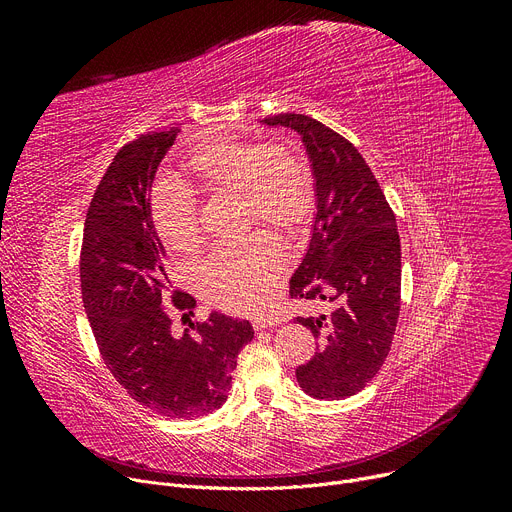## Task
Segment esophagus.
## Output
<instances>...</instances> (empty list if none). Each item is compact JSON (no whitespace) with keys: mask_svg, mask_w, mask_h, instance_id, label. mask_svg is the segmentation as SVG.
<instances>
[{"mask_svg":"<svg viewBox=\"0 0 512 512\" xmlns=\"http://www.w3.org/2000/svg\"><path fill=\"white\" fill-rule=\"evenodd\" d=\"M274 326H278V319H274V317H257V319L253 321V328H255L257 332L267 330V328H274Z\"/></svg>","mask_w":512,"mask_h":512,"instance_id":"1","label":"esophagus"}]
</instances>
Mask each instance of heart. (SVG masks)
I'll list each match as a JSON object with an SVG mask.
<instances>
[{"instance_id": "b5f03b06", "label": "heart", "mask_w": 512, "mask_h": 512, "mask_svg": "<svg viewBox=\"0 0 512 512\" xmlns=\"http://www.w3.org/2000/svg\"><path fill=\"white\" fill-rule=\"evenodd\" d=\"M184 170L193 188L205 195H238L245 226L255 222L294 230L307 222L313 207V182L305 159L286 145L220 141L197 147ZM151 220L174 253L201 247L199 203L186 186H157L151 193ZM286 255L270 232H253L234 245L215 249L199 265V290L211 305L251 313L259 309Z\"/></svg>"}]
</instances>
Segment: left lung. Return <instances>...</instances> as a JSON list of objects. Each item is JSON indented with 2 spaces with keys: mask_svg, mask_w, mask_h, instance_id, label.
<instances>
[{
  "mask_svg": "<svg viewBox=\"0 0 512 512\" xmlns=\"http://www.w3.org/2000/svg\"><path fill=\"white\" fill-rule=\"evenodd\" d=\"M261 122L299 132L315 180L313 232L290 278V299L334 303L330 313L297 317L319 338L311 361L297 367V382L317 400L348 398L382 369L396 332V218L363 155L338 132L303 114Z\"/></svg>",
  "mask_w": 512,
  "mask_h": 512,
  "instance_id": "left-lung-1",
  "label": "left lung"
}]
</instances>
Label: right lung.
I'll list each match as a JSON object with an SVG mask.
<instances>
[{
  "label": "right lung",
  "mask_w": 512,
  "mask_h": 512,
  "mask_svg": "<svg viewBox=\"0 0 512 512\" xmlns=\"http://www.w3.org/2000/svg\"><path fill=\"white\" fill-rule=\"evenodd\" d=\"M178 132L141 134L116 153L87 211L80 290L99 353L130 398L161 417L195 419L226 402L236 357L253 340V326L213 311L191 326L195 334H176L161 305L172 288L149 201L155 172ZM172 303L182 311L195 307L184 292Z\"/></svg>",
  "instance_id": "1"
}]
</instances>
